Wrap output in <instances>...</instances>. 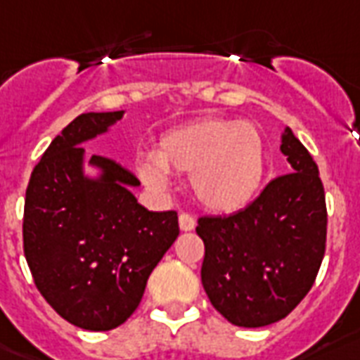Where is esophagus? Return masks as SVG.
Returning <instances> with one entry per match:
<instances>
[{"instance_id":"34e87169","label":"esophagus","mask_w":360,"mask_h":360,"mask_svg":"<svg viewBox=\"0 0 360 360\" xmlns=\"http://www.w3.org/2000/svg\"><path fill=\"white\" fill-rule=\"evenodd\" d=\"M178 224H180V229L182 231H193L195 229V218L191 214H180V218H178Z\"/></svg>"}]
</instances>
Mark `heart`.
<instances>
[{"instance_id":"obj_1","label":"heart","mask_w":360,"mask_h":360,"mask_svg":"<svg viewBox=\"0 0 360 360\" xmlns=\"http://www.w3.org/2000/svg\"><path fill=\"white\" fill-rule=\"evenodd\" d=\"M136 171L152 188H165L167 171L191 172V191L200 205L231 214L246 208L261 188L263 139L246 122L195 120L163 133L155 160H141Z\"/></svg>"}]
</instances>
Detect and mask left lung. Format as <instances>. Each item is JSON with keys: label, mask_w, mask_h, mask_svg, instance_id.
Returning <instances> with one entry per match:
<instances>
[{"label": "left lung", "mask_w": 360, "mask_h": 360, "mask_svg": "<svg viewBox=\"0 0 360 360\" xmlns=\"http://www.w3.org/2000/svg\"><path fill=\"white\" fill-rule=\"evenodd\" d=\"M281 154L291 172L274 178L252 205L231 216L199 218L205 242L200 280L212 306L236 327L280 321L316 281L327 242L319 169L285 127Z\"/></svg>", "instance_id": "left-lung-1"}]
</instances>
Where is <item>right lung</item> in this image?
Masks as SVG:
<instances>
[{
  "label": "right lung",
  "instance_id": "right-lung-1",
  "mask_svg": "<svg viewBox=\"0 0 360 360\" xmlns=\"http://www.w3.org/2000/svg\"><path fill=\"white\" fill-rule=\"evenodd\" d=\"M124 110L86 112L61 131L32 172L24 205V255L44 300L65 321L110 330L141 304L155 264L176 240L178 214L150 212L129 188L139 178L82 142L107 133Z\"/></svg>",
  "mask_w": 360,
  "mask_h": 360
}]
</instances>
